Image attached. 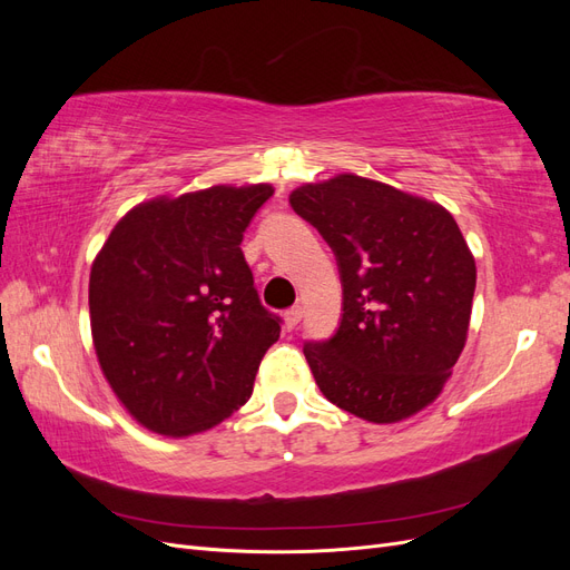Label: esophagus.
Returning a JSON list of instances; mask_svg holds the SVG:
<instances>
[{
    "mask_svg": "<svg viewBox=\"0 0 570 570\" xmlns=\"http://www.w3.org/2000/svg\"><path fill=\"white\" fill-rule=\"evenodd\" d=\"M302 316H304V308H302V306L287 308V312H285V325H287V331H295L297 323L302 321Z\"/></svg>",
    "mask_w": 570,
    "mask_h": 570,
    "instance_id": "esophagus-1",
    "label": "esophagus"
}]
</instances>
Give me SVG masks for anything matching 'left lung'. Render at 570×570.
<instances>
[{
    "instance_id": "left-lung-1",
    "label": "left lung",
    "mask_w": 570,
    "mask_h": 570,
    "mask_svg": "<svg viewBox=\"0 0 570 570\" xmlns=\"http://www.w3.org/2000/svg\"><path fill=\"white\" fill-rule=\"evenodd\" d=\"M331 245L342 318L304 356L327 402L396 423L438 400L469 335L475 258L444 206L342 174L289 195Z\"/></svg>"
}]
</instances>
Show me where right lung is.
Here are the masks:
<instances>
[{
    "mask_svg": "<svg viewBox=\"0 0 570 570\" xmlns=\"http://www.w3.org/2000/svg\"><path fill=\"white\" fill-rule=\"evenodd\" d=\"M266 183L214 185L137 204L90 273L101 373L130 416L168 438L204 433L243 406L281 318L239 249Z\"/></svg>",
    "mask_w": 570,
    "mask_h": 570,
    "instance_id": "add662e5",
    "label": "right lung"
}]
</instances>
